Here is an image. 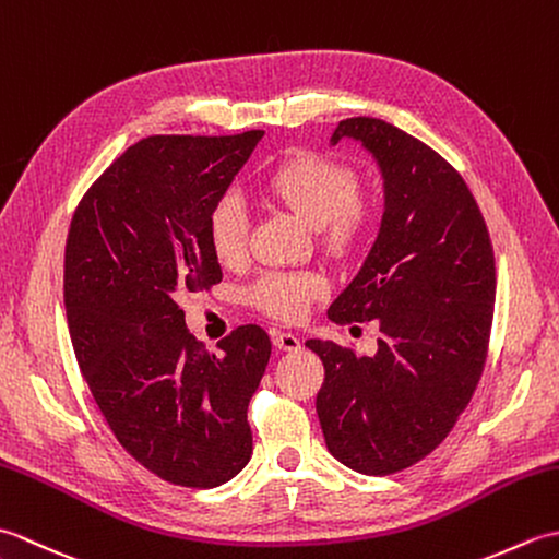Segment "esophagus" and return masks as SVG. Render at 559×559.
<instances>
[{
    "mask_svg": "<svg viewBox=\"0 0 559 559\" xmlns=\"http://www.w3.org/2000/svg\"><path fill=\"white\" fill-rule=\"evenodd\" d=\"M273 346L278 350H298L300 348V338L295 334H288V331H273Z\"/></svg>",
    "mask_w": 559,
    "mask_h": 559,
    "instance_id": "34e87169",
    "label": "esophagus"
}]
</instances>
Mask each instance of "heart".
Returning a JSON list of instances; mask_svg holds the SVG:
<instances>
[{
  "instance_id": "obj_1",
  "label": "heart",
  "mask_w": 559,
  "mask_h": 559,
  "mask_svg": "<svg viewBox=\"0 0 559 559\" xmlns=\"http://www.w3.org/2000/svg\"><path fill=\"white\" fill-rule=\"evenodd\" d=\"M261 192L271 204L288 209L319 230L331 254L343 257L358 247L372 225V204L358 192V175L346 163L298 153L266 175ZM209 247L223 266H240L249 249V213L240 199L228 194L216 201L206 223ZM324 295V281L314 273L271 271L252 290L259 310L283 322H298L310 305Z\"/></svg>"
}]
</instances>
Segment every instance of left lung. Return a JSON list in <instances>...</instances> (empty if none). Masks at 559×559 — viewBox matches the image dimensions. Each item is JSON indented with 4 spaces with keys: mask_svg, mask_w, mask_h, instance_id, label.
Wrapping results in <instances>:
<instances>
[{
    "mask_svg": "<svg viewBox=\"0 0 559 559\" xmlns=\"http://www.w3.org/2000/svg\"><path fill=\"white\" fill-rule=\"evenodd\" d=\"M343 139L377 160L384 213L329 319H377L382 338L362 358L334 341L305 346L324 362L317 415L326 449L365 476H389L442 444L478 386L495 310V254L476 199L439 153L374 117L338 122L331 146Z\"/></svg>",
    "mask_w": 559,
    "mask_h": 559,
    "instance_id": "1",
    "label": "left lung"
}]
</instances>
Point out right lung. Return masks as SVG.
Returning <instances> with one entry per match:
<instances>
[{"mask_svg": "<svg viewBox=\"0 0 559 559\" xmlns=\"http://www.w3.org/2000/svg\"><path fill=\"white\" fill-rule=\"evenodd\" d=\"M264 136H148L105 170L74 211L64 307L83 379L129 454L182 488H218L252 456L249 399L269 334L237 326L211 353L180 298L223 278L206 223Z\"/></svg>", "mask_w": 559, "mask_h": 559, "instance_id": "1", "label": "right lung"}]
</instances>
